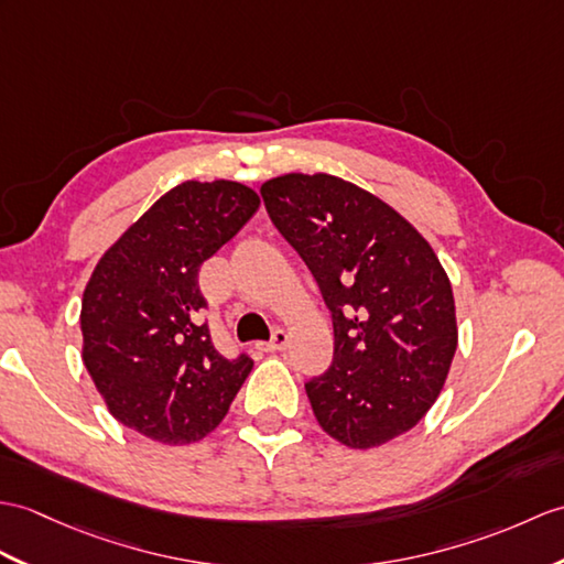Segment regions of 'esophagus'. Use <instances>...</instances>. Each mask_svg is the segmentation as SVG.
<instances>
[{
    "label": "esophagus",
    "instance_id": "1",
    "mask_svg": "<svg viewBox=\"0 0 564 564\" xmlns=\"http://www.w3.org/2000/svg\"><path fill=\"white\" fill-rule=\"evenodd\" d=\"M288 346V332H283V329H276L271 334V338L267 344H261V350H267V352H276V350H283Z\"/></svg>",
    "mask_w": 564,
    "mask_h": 564
}]
</instances>
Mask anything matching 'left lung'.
<instances>
[{"instance_id": "left-lung-1", "label": "left lung", "mask_w": 564, "mask_h": 564, "mask_svg": "<svg viewBox=\"0 0 564 564\" xmlns=\"http://www.w3.org/2000/svg\"><path fill=\"white\" fill-rule=\"evenodd\" d=\"M261 196L332 312V368L305 384L317 423L350 449L409 432L440 397L459 341L437 254L394 208L341 177L288 173Z\"/></svg>"}]
</instances>
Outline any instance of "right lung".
<instances>
[{"label":"right lung","instance_id":"1","mask_svg":"<svg viewBox=\"0 0 564 564\" xmlns=\"http://www.w3.org/2000/svg\"><path fill=\"white\" fill-rule=\"evenodd\" d=\"M254 189L187 180L165 192L100 257L82 300L84 365L122 425L163 444L206 437L252 358L216 350L199 269L254 216Z\"/></svg>","mask_w":564,"mask_h":564}]
</instances>
